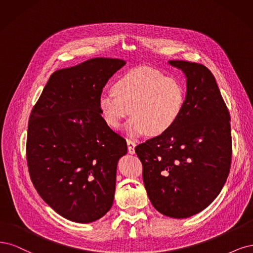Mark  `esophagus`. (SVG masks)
<instances>
[{"instance_id": "esophagus-1", "label": "esophagus", "mask_w": 253, "mask_h": 253, "mask_svg": "<svg viewBox=\"0 0 253 253\" xmlns=\"http://www.w3.org/2000/svg\"><path fill=\"white\" fill-rule=\"evenodd\" d=\"M127 146H128V152L130 154H133L135 151H134V148H135V143L131 140H127Z\"/></svg>"}]
</instances>
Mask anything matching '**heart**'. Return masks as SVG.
Segmentation results:
<instances>
[{"instance_id": "1", "label": "heart", "mask_w": 253, "mask_h": 253, "mask_svg": "<svg viewBox=\"0 0 253 253\" xmlns=\"http://www.w3.org/2000/svg\"><path fill=\"white\" fill-rule=\"evenodd\" d=\"M111 91L99 97L101 116L115 129L131 116L126 126L130 135L168 132L181 118L186 103V89L180 80L148 67L125 72L115 81Z\"/></svg>"}]
</instances>
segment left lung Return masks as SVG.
Returning a JSON list of instances; mask_svg holds the SVG:
<instances>
[{"instance_id": "obj_1", "label": "left lung", "mask_w": 253, "mask_h": 253, "mask_svg": "<svg viewBox=\"0 0 253 253\" xmlns=\"http://www.w3.org/2000/svg\"><path fill=\"white\" fill-rule=\"evenodd\" d=\"M186 76V103L168 132L137 145L143 181L162 214L186 218L208 207L229 174L230 115L211 71L202 64L169 61Z\"/></svg>"}]
</instances>
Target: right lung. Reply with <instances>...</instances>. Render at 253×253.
Here are the masks:
<instances>
[{"label": "right lung", "mask_w": 253, "mask_h": 253, "mask_svg": "<svg viewBox=\"0 0 253 253\" xmlns=\"http://www.w3.org/2000/svg\"><path fill=\"white\" fill-rule=\"evenodd\" d=\"M125 64L95 58L56 70L31 110L30 178L40 197L69 221L94 222L112 206L118 161L127 153V144L106 124L97 101Z\"/></svg>", "instance_id": "obj_1"}]
</instances>
